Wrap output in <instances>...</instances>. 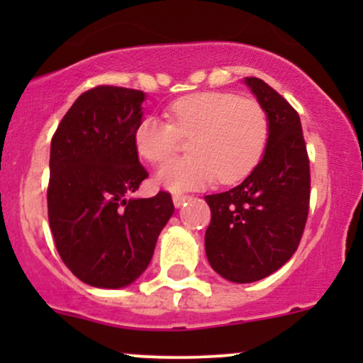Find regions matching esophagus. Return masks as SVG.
<instances>
[{
	"label": "esophagus",
	"mask_w": 363,
	"mask_h": 363,
	"mask_svg": "<svg viewBox=\"0 0 363 363\" xmlns=\"http://www.w3.org/2000/svg\"><path fill=\"white\" fill-rule=\"evenodd\" d=\"M187 199H189V196L187 194H174L172 196V201H174V205H176V208L182 206V203L187 201Z\"/></svg>",
	"instance_id": "34e87169"
}]
</instances>
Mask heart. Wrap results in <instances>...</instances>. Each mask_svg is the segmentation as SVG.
Masks as SVG:
<instances>
[{
    "label": "heart",
    "instance_id": "heart-1",
    "mask_svg": "<svg viewBox=\"0 0 363 363\" xmlns=\"http://www.w3.org/2000/svg\"><path fill=\"white\" fill-rule=\"evenodd\" d=\"M169 121L145 118L135 129V147L150 164H160L189 140V155L170 158L157 182L170 191L213 182L234 184L252 172L269 141V116L261 102L228 91H199L177 99Z\"/></svg>",
    "mask_w": 363,
    "mask_h": 363
}]
</instances>
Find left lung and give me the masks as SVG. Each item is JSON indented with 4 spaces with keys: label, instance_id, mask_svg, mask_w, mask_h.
Here are the masks:
<instances>
[{
    "label": "left lung",
    "instance_id": "left-lung-1",
    "mask_svg": "<svg viewBox=\"0 0 363 363\" xmlns=\"http://www.w3.org/2000/svg\"><path fill=\"white\" fill-rule=\"evenodd\" d=\"M269 116L264 157L242 184L205 196L211 268L225 280L251 283L281 268L297 251L311 201V167L298 112L259 78H245Z\"/></svg>",
    "mask_w": 363,
    "mask_h": 363
}]
</instances>
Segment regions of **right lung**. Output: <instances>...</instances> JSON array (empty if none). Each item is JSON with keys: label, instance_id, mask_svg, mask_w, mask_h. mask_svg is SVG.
<instances>
[{"label": "right lung", "instance_id": "1", "mask_svg": "<svg viewBox=\"0 0 363 363\" xmlns=\"http://www.w3.org/2000/svg\"><path fill=\"white\" fill-rule=\"evenodd\" d=\"M143 101L141 90L94 86L74 101L51 141L48 216L54 244L69 272L99 289L135 281L174 213L167 191L124 198L148 177L135 147Z\"/></svg>", "mask_w": 363, "mask_h": 363}]
</instances>
